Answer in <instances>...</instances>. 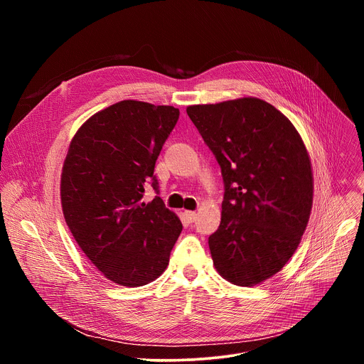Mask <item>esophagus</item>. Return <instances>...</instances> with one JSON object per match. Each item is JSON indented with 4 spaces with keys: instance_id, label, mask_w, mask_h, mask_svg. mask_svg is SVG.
Segmentation results:
<instances>
[{
    "instance_id": "esophagus-1",
    "label": "esophagus",
    "mask_w": 364,
    "mask_h": 364,
    "mask_svg": "<svg viewBox=\"0 0 364 364\" xmlns=\"http://www.w3.org/2000/svg\"><path fill=\"white\" fill-rule=\"evenodd\" d=\"M184 218H186V220H187L188 223H193V222L196 220L197 215H196V212H184Z\"/></svg>"
}]
</instances>
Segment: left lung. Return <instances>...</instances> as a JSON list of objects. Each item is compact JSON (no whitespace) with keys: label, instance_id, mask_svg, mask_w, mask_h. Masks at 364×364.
I'll return each mask as SVG.
<instances>
[{"label":"left lung","instance_id":"obj_1","mask_svg":"<svg viewBox=\"0 0 364 364\" xmlns=\"http://www.w3.org/2000/svg\"><path fill=\"white\" fill-rule=\"evenodd\" d=\"M187 115L220 166L225 197L209 247L218 272L253 287L296 250L313 207V171L291 121L271 103L240 97L193 105Z\"/></svg>","mask_w":364,"mask_h":364}]
</instances>
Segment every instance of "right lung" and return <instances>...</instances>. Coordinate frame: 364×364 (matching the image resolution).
Here are the masks:
<instances>
[{
    "label": "right lung",
    "mask_w": 364,
    "mask_h": 364,
    "mask_svg": "<svg viewBox=\"0 0 364 364\" xmlns=\"http://www.w3.org/2000/svg\"><path fill=\"white\" fill-rule=\"evenodd\" d=\"M174 107L121 100L73 136L62 171L65 220L89 261L109 281L142 287L167 268L183 225L159 193L155 161L178 121Z\"/></svg>",
    "instance_id": "right-lung-1"
}]
</instances>
